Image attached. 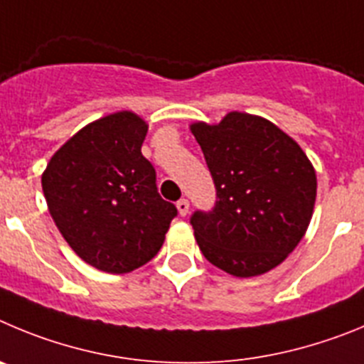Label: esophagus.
<instances>
[{
    "label": "esophagus",
    "mask_w": 364,
    "mask_h": 364,
    "mask_svg": "<svg viewBox=\"0 0 364 364\" xmlns=\"http://www.w3.org/2000/svg\"><path fill=\"white\" fill-rule=\"evenodd\" d=\"M176 206H178L179 215H186V214H188V210H190L188 199H179V201L176 203Z\"/></svg>",
    "instance_id": "esophagus-1"
}]
</instances>
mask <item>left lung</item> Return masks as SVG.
Returning <instances> with one entry per match:
<instances>
[{"label": "left lung", "instance_id": "8db88e82", "mask_svg": "<svg viewBox=\"0 0 364 364\" xmlns=\"http://www.w3.org/2000/svg\"><path fill=\"white\" fill-rule=\"evenodd\" d=\"M215 186L212 210L190 215L199 250L235 277L287 259L312 219L316 172L301 146L263 117L230 112L190 127Z\"/></svg>", "mask_w": 364, "mask_h": 364}]
</instances>
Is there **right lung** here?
<instances>
[{
    "label": "right lung",
    "instance_id": "add662e5",
    "mask_svg": "<svg viewBox=\"0 0 364 364\" xmlns=\"http://www.w3.org/2000/svg\"><path fill=\"white\" fill-rule=\"evenodd\" d=\"M145 121L116 112L94 121L52 156L41 176L48 212L85 263L127 274L163 247L174 203L159 196L156 168L141 154Z\"/></svg>",
    "mask_w": 364,
    "mask_h": 364
}]
</instances>
